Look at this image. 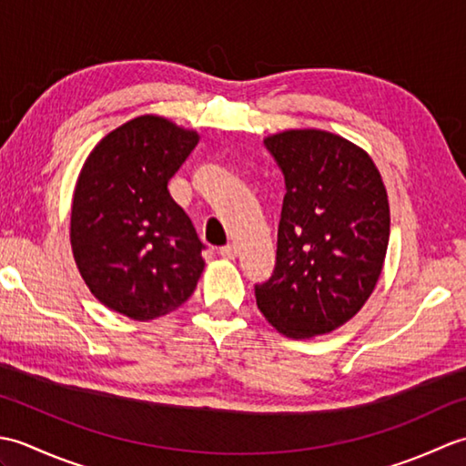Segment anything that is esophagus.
Wrapping results in <instances>:
<instances>
[{"label": "esophagus", "mask_w": 466, "mask_h": 466, "mask_svg": "<svg viewBox=\"0 0 466 466\" xmlns=\"http://www.w3.org/2000/svg\"><path fill=\"white\" fill-rule=\"evenodd\" d=\"M220 256L222 258H228V260H234L236 256H238V246H236L234 242H230V244H226V246H222L220 248Z\"/></svg>", "instance_id": "esophagus-1"}]
</instances>
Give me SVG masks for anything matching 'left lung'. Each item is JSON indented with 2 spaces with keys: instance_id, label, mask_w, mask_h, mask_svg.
I'll return each mask as SVG.
<instances>
[{
  "instance_id": "obj_1",
  "label": "left lung",
  "mask_w": 466,
  "mask_h": 466,
  "mask_svg": "<svg viewBox=\"0 0 466 466\" xmlns=\"http://www.w3.org/2000/svg\"><path fill=\"white\" fill-rule=\"evenodd\" d=\"M286 194L272 279L256 304L289 339L329 334L370 299L390 236L389 194L369 152L346 137L296 127L264 137Z\"/></svg>"
}]
</instances>
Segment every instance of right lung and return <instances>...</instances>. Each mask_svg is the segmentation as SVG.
<instances>
[{
    "label": "right lung",
    "mask_w": 466,
    "mask_h": 466,
    "mask_svg": "<svg viewBox=\"0 0 466 466\" xmlns=\"http://www.w3.org/2000/svg\"><path fill=\"white\" fill-rule=\"evenodd\" d=\"M200 142L192 127L144 114L106 134L77 176L69 242L106 309L147 322L176 310L204 272L194 224L167 182Z\"/></svg>",
    "instance_id": "add662e5"
}]
</instances>
